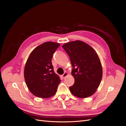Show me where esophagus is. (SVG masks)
Masks as SVG:
<instances>
[{"label": "esophagus", "instance_id": "esophagus-1", "mask_svg": "<svg viewBox=\"0 0 126 126\" xmlns=\"http://www.w3.org/2000/svg\"><path fill=\"white\" fill-rule=\"evenodd\" d=\"M68 75V72H64V73L62 76V77L63 78H65V77H66V76H67Z\"/></svg>", "mask_w": 126, "mask_h": 126}]
</instances>
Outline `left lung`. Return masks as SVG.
<instances>
[{"instance_id": "obj_1", "label": "left lung", "mask_w": 126, "mask_h": 126, "mask_svg": "<svg viewBox=\"0 0 126 126\" xmlns=\"http://www.w3.org/2000/svg\"><path fill=\"white\" fill-rule=\"evenodd\" d=\"M69 56L73 67L71 75L74 85L69 87L74 96L81 98L94 94L102 77V68L97 53L89 45L80 40L72 41L63 45Z\"/></svg>"}]
</instances>
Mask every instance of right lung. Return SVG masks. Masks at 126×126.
<instances>
[{"label":"right lung","instance_id":"right-lung-1","mask_svg":"<svg viewBox=\"0 0 126 126\" xmlns=\"http://www.w3.org/2000/svg\"><path fill=\"white\" fill-rule=\"evenodd\" d=\"M60 45L55 42H46L34 49L27 60L25 80L34 96L48 98L55 94L61 80L54 71L51 59Z\"/></svg>","mask_w":126,"mask_h":126}]
</instances>
